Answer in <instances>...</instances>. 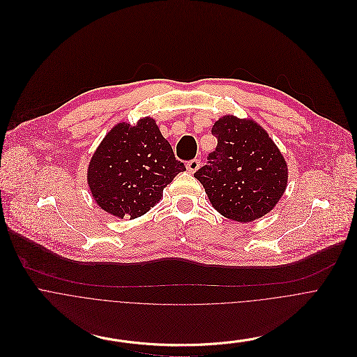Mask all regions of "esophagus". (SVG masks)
I'll return each instance as SVG.
<instances>
[{"instance_id": "1", "label": "esophagus", "mask_w": 357, "mask_h": 357, "mask_svg": "<svg viewBox=\"0 0 357 357\" xmlns=\"http://www.w3.org/2000/svg\"><path fill=\"white\" fill-rule=\"evenodd\" d=\"M187 170H188V173H195L198 169H199V160L198 159H192V160H190L188 163H187Z\"/></svg>"}]
</instances>
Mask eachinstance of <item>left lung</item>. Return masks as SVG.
<instances>
[{
    "mask_svg": "<svg viewBox=\"0 0 357 357\" xmlns=\"http://www.w3.org/2000/svg\"><path fill=\"white\" fill-rule=\"evenodd\" d=\"M218 146L194 177L221 215L252 222L268 213L287 188L289 167L261 125L224 115L212 126Z\"/></svg>",
    "mask_w": 357,
    "mask_h": 357,
    "instance_id": "left-lung-1",
    "label": "left lung"
}]
</instances>
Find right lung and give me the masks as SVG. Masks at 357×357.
I'll use <instances>...</instances> for the list:
<instances>
[{"label": "right lung", "mask_w": 357, "mask_h": 357, "mask_svg": "<svg viewBox=\"0 0 357 357\" xmlns=\"http://www.w3.org/2000/svg\"><path fill=\"white\" fill-rule=\"evenodd\" d=\"M185 172L176 160L156 121L116 123L101 140L87 169V184L97 205L112 217L135 220L153 208L173 178Z\"/></svg>", "instance_id": "right-lung-1"}]
</instances>
